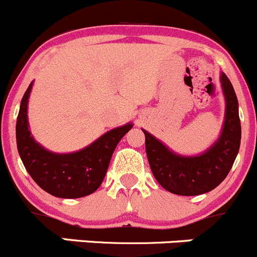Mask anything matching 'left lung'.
<instances>
[{
    "instance_id": "obj_1",
    "label": "left lung",
    "mask_w": 257,
    "mask_h": 257,
    "mask_svg": "<svg viewBox=\"0 0 257 257\" xmlns=\"http://www.w3.org/2000/svg\"><path fill=\"white\" fill-rule=\"evenodd\" d=\"M226 109L219 138L199 155H180L146 130L145 148L151 172L159 184L178 195H199L218 187L231 170L241 144L238 101L231 82L221 73Z\"/></svg>"
}]
</instances>
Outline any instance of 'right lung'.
Segmentation results:
<instances>
[{
  "label": "right lung",
  "instance_id": "obj_1",
  "mask_svg": "<svg viewBox=\"0 0 257 257\" xmlns=\"http://www.w3.org/2000/svg\"><path fill=\"white\" fill-rule=\"evenodd\" d=\"M34 82L21 99L16 121L17 150L36 184L58 198H82L96 192L108 169L117 144L133 128L131 122L107 131L82 150L58 154L48 150L33 138L29 127L28 103Z\"/></svg>",
  "mask_w": 257,
  "mask_h": 257
}]
</instances>
